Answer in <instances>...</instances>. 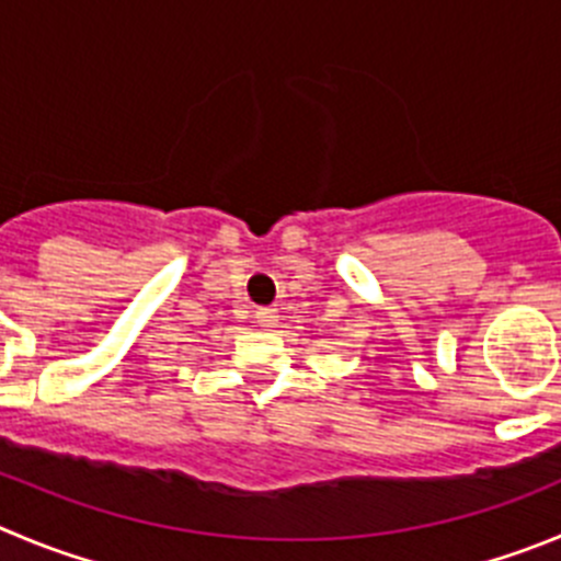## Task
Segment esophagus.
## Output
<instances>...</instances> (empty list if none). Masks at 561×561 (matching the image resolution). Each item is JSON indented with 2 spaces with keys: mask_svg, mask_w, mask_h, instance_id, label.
Here are the masks:
<instances>
[{
  "mask_svg": "<svg viewBox=\"0 0 561 561\" xmlns=\"http://www.w3.org/2000/svg\"><path fill=\"white\" fill-rule=\"evenodd\" d=\"M254 318H256V323H260V327H265V329L276 327V321H279L276 310H271V307H263V310H256Z\"/></svg>",
  "mask_w": 561,
  "mask_h": 561,
  "instance_id": "1",
  "label": "esophagus"
}]
</instances>
